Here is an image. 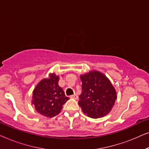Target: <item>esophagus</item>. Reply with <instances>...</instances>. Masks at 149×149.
<instances>
[{
    "mask_svg": "<svg viewBox=\"0 0 149 149\" xmlns=\"http://www.w3.org/2000/svg\"><path fill=\"white\" fill-rule=\"evenodd\" d=\"M70 97H71V98H72V99L77 100V99H78V95H77V94H74V95H70Z\"/></svg>",
    "mask_w": 149,
    "mask_h": 149,
    "instance_id": "esophagus-1",
    "label": "esophagus"
}]
</instances>
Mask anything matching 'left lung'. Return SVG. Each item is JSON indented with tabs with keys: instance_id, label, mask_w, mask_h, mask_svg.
<instances>
[{
	"instance_id": "8db88e82",
	"label": "left lung",
	"mask_w": 149,
	"mask_h": 149,
	"mask_svg": "<svg viewBox=\"0 0 149 149\" xmlns=\"http://www.w3.org/2000/svg\"><path fill=\"white\" fill-rule=\"evenodd\" d=\"M80 77L82 91L78 103L83 113L93 119L109 114L117 99V92L109 79L96 70Z\"/></svg>"
}]
</instances>
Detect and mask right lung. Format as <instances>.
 Returning a JSON list of instances; mask_svg holds the SVG:
<instances>
[{"mask_svg":"<svg viewBox=\"0 0 149 149\" xmlns=\"http://www.w3.org/2000/svg\"><path fill=\"white\" fill-rule=\"evenodd\" d=\"M59 80V76L53 73L49 78L40 81L34 88L32 103L40 115L50 118L55 117L60 113L62 106L69 100L58 85Z\"/></svg>","mask_w":149,"mask_h":149,"instance_id":"right-lung-1","label":"right lung"}]
</instances>
